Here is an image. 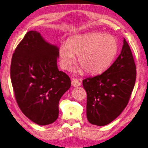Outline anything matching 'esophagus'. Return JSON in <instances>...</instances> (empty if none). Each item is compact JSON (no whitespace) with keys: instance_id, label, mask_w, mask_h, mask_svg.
<instances>
[{"instance_id":"1","label":"esophagus","mask_w":148,"mask_h":148,"mask_svg":"<svg viewBox=\"0 0 148 148\" xmlns=\"http://www.w3.org/2000/svg\"><path fill=\"white\" fill-rule=\"evenodd\" d=\"M81 82L76 79H72V82H71V85L74 87H77L81 86Z\"/></svg>"}]
</instances>
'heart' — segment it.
Instances as JSON below:
<instances>
[{
    "label": "heart",
    "instance_id": "obj_1",
    "mask_svg": "<svg viewBox=\"0 0 148 148\" xmlns=\"http://www.w3.org/2000/svg\"><path fill=\"white\" fill-rule=\"evenodd\" d=\"M118 52V43L113 36L92 32L69 38L60 46L58 55L62 69H71L77 55V64L86 73L98 75L109 67Z\"/></svg>",
    "mask_w": 148,
    "mask_h": 148
}]
</instances>
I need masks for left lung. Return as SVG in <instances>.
Wrapping results in <instances>:
<instances>
[{"mask_svg": "<svg viewBox=\"0 0 148 148\" xmlns=\"http://www.w3.org/2000/svg\"><path fill=\"white\" fill-rule=\"evenodd\" d=\"M136 74L130 47L124 39L121 53L109 68L82 81L87 93L86 116L90 123L104 126L120 114L128 104Z\"/></svg>", "mask_w": 148, "mask_h": 148, "instance_id": "obj_1", "label": "left lung"}]
</instances>
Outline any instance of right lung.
Returning <instances> with one entry per match:
<instances>
[{
	"label": "right lung",
	"mask_w": 148,
	"mask_h": 148,
	"mask_svg": "<svg viewBox=\"0 0 148 148\" xmlns=\"http://www.w3.org/2000/svg\"><path fill=\"white\" fill-rule=\"evenodd\" d=\"M58 49L30 30L12 56L10 77L18 106L40 125L57 120L59 101L71 86L69 77L58 69Z\"/></svg>",
	"instance_id": "right-lung-1"
}]
</instances>
